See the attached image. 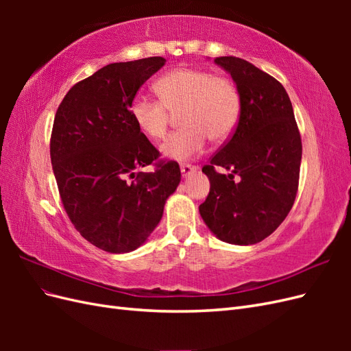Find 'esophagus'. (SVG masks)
<instances>
[{
	"instance_id": "1",
	"label": "esophagus",
	"mask_w": 351,
	"mask_h": 351,
	"mask_svg": "<svg viewBox=\"0 0 351 351\" xmlns=\"http://www.w3.org/2000/svg\"><path fill=\"white\" fill-rule=\"evenodd\" d=\"M180 169H182V176L184 178H187L189 176H192L196 171V167L195 165H189V164H182V165H180Z\"/></svg>"
}]
</instances>
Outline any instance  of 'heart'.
<instances>
[{"label":"heart","instance_id":"b5f03b06","mask_svg":"<svg viewBox=\"0 0 351 351\" xmlns=\"http://www.w3.org/2000/svg\"><path fill=\"white\" fill-rule=\"evenodd\" d=\"M159 99L137 95L130 115L145 136L162 139L171 112L180 114L183 129L169 134L161 146L167 159L184 161L204 151L208 137L214 143L227 141L240 117V93L230 77L197 67H177L155 83Z\"/></svg>","mask_w":351,"mask_h":351}]
</instances>
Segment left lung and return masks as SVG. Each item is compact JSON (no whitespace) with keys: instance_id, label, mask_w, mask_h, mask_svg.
<instances>
[{"instance_id":"left-lung-1","label":"left lung","mask_w":351,"mask_h":351,"mask_svg":"<svg viewBox=\"0 0 351 351\" xmlns=\"http://www.w3.org/2000/svg\"><path fill=\"white\" fill-rule=\"evenodd\" d=\"M215 64L239 89L240 117L231 139L202 168L210 190L199 212L215 237L250 246L272 234L294 204L300 133L289 93L277 79L237 57H218Z\"/></svg>"}]
</instances>
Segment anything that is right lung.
Here are the masks:
<instances>
[{"instance_id": "add662e5", "label": "right lung", "mask_w": 351, "mask_h": 351, "mask_svg": "<svg viewBox=\"0 0 351 351\" xmlns=\"http://www.w3.org/2000/svg\"><path fill=\"white\" fill-rule=\"evenodd\" d=\"M162 57L112 62L67 92L56 114L51 164L62 205L80 234L110 253L141 247L182 180L177 162L142 173L159 152L137 129L130 105Z\"/></svg>"}]
</instances>
